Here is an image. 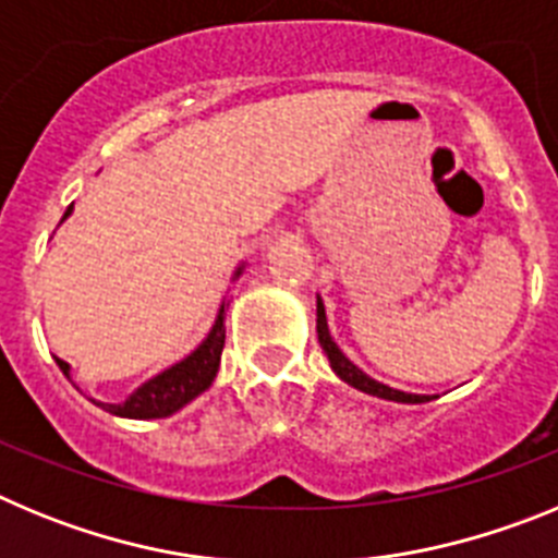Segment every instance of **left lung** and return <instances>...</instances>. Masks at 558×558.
I'll return each instance as SVG.
<instances>
[{
	"mask_svg": "<svg viewBox=\"0 0 558 558\" xmlns=\"http://www.w3.org/2000/svg\"><path fill=\"white\" fill-rule=\"evenodd\" d=\"M315 329H318V343H322V349H324V352H327L329 366H332V372L338 374V377L343 379V383H349V386H352V388H357V391L372 393V397H379V399H391V402H408V405H418V402H430V399H433V397H427V393L397 391V388L383 386V383L372 379L366 372H360V368L354 366L352 360H349L347 354L340 352L338 343H335L332 335H329L327 313H324V302H322V299H318V324H315Z\"/></svg>",
	"mask_w": 558,
	"mask_h": 558,
	"instance_id": "obj_1",
	"label": "left lung"
}]
</instances>
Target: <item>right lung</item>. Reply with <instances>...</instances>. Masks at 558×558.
I'll return each instance as SVG.
<instances>
[{
  "instance_id": "1",
  "label": "right lung",
  "mask_w": 558,
  "mask_h": 558,
  "mask_svg": "<svg viewBox=\"0 0 558 558\" xmlns=\"http://www.w3.org/2000/svg\"><path fill=\"white\" fill-rule=\"evenodd\" d=\"M72 215V206L66 209L63 220ZM243 274V265L234 270V279ZM226 302L220 304L218 310V318L211 324L209 335L204 338L198 349L192 354H186L181 363L175 366L165 368L161 374H156L153 379L142 383L125 402L120 405H111V402H95L100 405L102 411L113 413V416H125V418H165L172 416L175 411H181L184 405H190L192 399L201 397L206 388L211 386V379L218 377V368H220V354H223V343H226ZM58 368L69 377V363L66 360L56 357Z\"/></svg>"
}]
</instances>
